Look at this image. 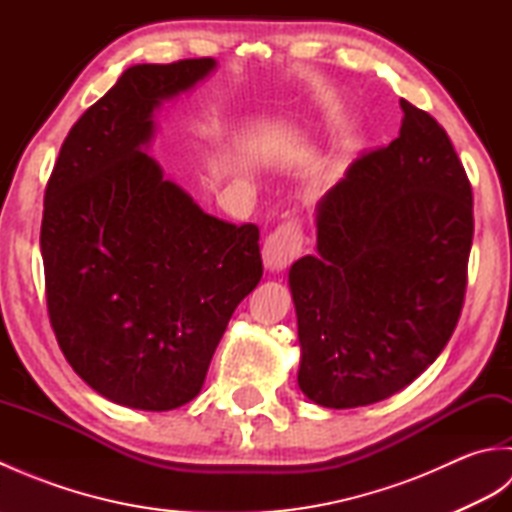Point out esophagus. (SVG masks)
Instances as JSON below:
<instances>
[{
	"label": "esophagus",
	"mask_w": 512,
	"mask_h": 512,
	"mask_svg": "<svg viewBox=\"0 0 512 512\" xmlns=\"http://www.w3.org/2000/svg\"><path fill=\"white\" fill-rule=\"evenodd\" d=\"M303 253V231L301 224L295 217H288V220L281 222L273 233L266 237L262 257L264 266L270 273H279L286 266L295 262L297 257Z\"/></svg>",
	"instance_id": "34e87169"
}]
</instances>
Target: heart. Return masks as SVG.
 Here are the masks:
<instances>
[{
  "mask_svg": "<svg viewBox=\"0 0 512 512\" xmlns=\"http://www.w3.org/2000/svg\"><path fill=\"white\" fill-rule=\"evenodd\" d=\"M345 160H347V145H339V147H336V149L332 151V156L328 158V162H325V165H323L321 176H323V178L339 176L343 165H345Z\"/></svg>",
  "mask_w": 512,
  "mask_h": 512,
  "instance_id": "b5f03b06",
  "label": "heart"
}]
</instances>
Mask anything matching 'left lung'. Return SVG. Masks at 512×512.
Returning <instances> with one entry per match:
<instances>
[{
  "label": "left lung",
  "mask_w": 512,
  "mask_h": 512,
  "mask_svg": "<svg viewBox=\"0 0 512 512\" xmlns=\"http://www.w3.org/2000/svg\"><path fill=\"white\" fill-rule=\"evenodd\" d=\"M400 134L319 200L317 253L290 266L299 387L330 409L394 396L458 325L473 193L447 132L400 101Z\"/></svg>",
  "instance_id": "obj_1"
}]
</instances>
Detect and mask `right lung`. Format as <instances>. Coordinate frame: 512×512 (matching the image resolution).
Returning <instances> with one entry per match:
<instances>
[{
	"label": "right lung",
	"mask_w": 512,
	"mask_h": 512,
	"mask_svg": "<svg viewBox=\"0 0 512 512\" xmlns=\"http://www.w3.org/2000/svg\"><path fill=\"white\" fill-rule=\"evenodd\" d=\"M215 59L143 63L70 129L43 202L52 330L96 394L169 411L200 394L235 308L262 279L259 228L204 213L147 156L154 116Z\"/></svg>",
	"instance_id": "right-lung-1"
}]
</instances>
